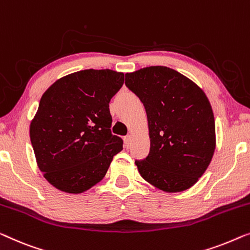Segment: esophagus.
<instances>
[{
    "label": "esophagus",
    "instance_id": "obj_1",
    "mask_svg": "<svg viewBox=\"0 0 250 250\" xmlns=\"http://www.w3.org/2000/svg\"><path fill=\"white\" fill-rule=\"evenodd\" d=\"M124 142H125V146L128 147L131 146V142H132V135H126L124 137Z\"/></svg>",
    "mask_w": 250,
    "mask_h": 250
}]
</instances>
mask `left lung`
<instances>
[{"label": "left lung", "mask_w": 250, "mask_h": 250, "mask_svg": "<svg viewBox=\"0 0 250 250\" xmlns=\"http://www.w3.org/2000/svg\"><path fill=\"white\" fill-rule=\"evenodd\" d=\"M146 108L150 152L135 160L140 175L159 189L186 190L205 172L215 150V123L203 90L179 72L150 66L125 74Z\"/></svg>", "instance_id": "left-lung-1"}]
</instances>
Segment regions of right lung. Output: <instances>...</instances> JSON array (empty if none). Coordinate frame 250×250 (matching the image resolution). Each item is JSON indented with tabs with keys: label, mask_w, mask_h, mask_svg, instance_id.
<instances>
[{
	"label": "right lung",
	"mask_w": 250,
	"mask_h": 250,
	"mask_svg": "<svg viewBox=\"0 0 250 250\" xmlns=\"http://www.w3.org/2000/svg\"><path fill=\"white\" fill-rule=\"evenodd\" d=\"M124 83L111 70H83L53 83L30 124L37 165L57 189L80 194L106 175L123 140L111 134L110 99Z\"/></svg>",
	"instance_id": "obj_1"
}]
</instances>
